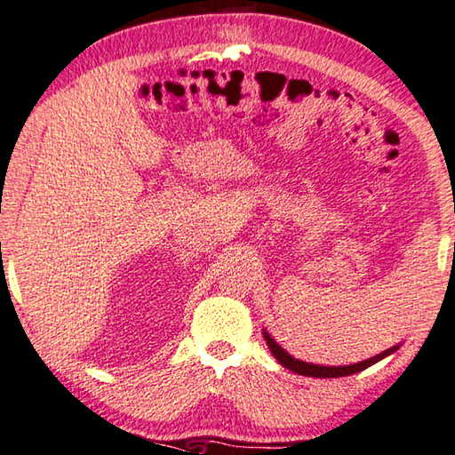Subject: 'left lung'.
Returning a JSON list of instances; mask_svg holds the SVG:
<instances>
[{
    "instance_id": "left-lung-1",
    "label": "left lung",
    "mask_w": 455,
    "mask_h": 455,
    "mask_svg": "<svg viewBox=\"0 0 455 455\" xmlns=\"http://www.w3.org/2000/svg\"><path fill=\"white\" fill-rule=\"evenodd\" d=\"M265 335V341L268 345V349H271V353L275 355V359L279 361V363L283 367L291 369L292 373H299V375H307V377H345V375H353V373H359L363 371V369L371 367L373 363H377V361H381L383 357L391 355V353L399 349V345H395V347L391 349H385L383 353H379V355L375 357H369L365 361H359V363H353V365H339V367H325V365H315V363H305V361H299L295 357H291L287 351H284L279 343L275 341V339L267 333V331H263Z\"/></svg>"
}]
</instances>
